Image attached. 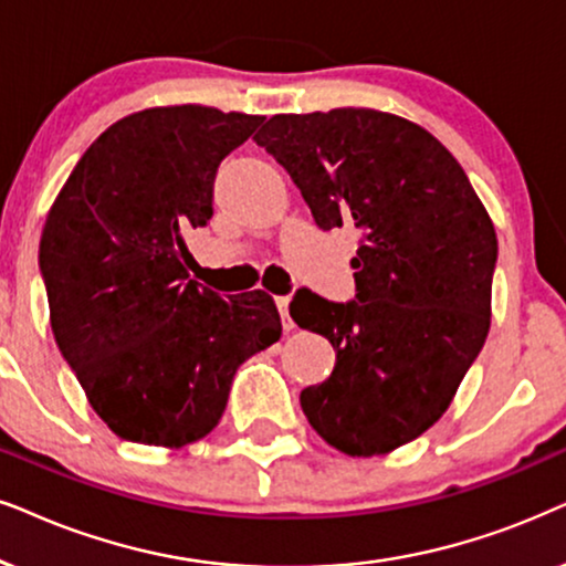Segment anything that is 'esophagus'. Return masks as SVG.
<instances>
[{
    "label": "esophagus",
    "mask_w": 566,
    "mask_h": 566,
    "mask_svg": "<svg viewBox=\"0 0 566 566\" xmlns=\"http://www.w3.org/2000/svg\"><path fill=\"white\" fill-rule=\"evenodd\" d=\"M275 304H277V312H281L283 327H285V329H293V319H291V314H289V304H291V298H289V296H277V298H275Z\"/></svg>",
    "instance_id": "esophagus-1"
}]
</instances>
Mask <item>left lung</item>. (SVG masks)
<instances>
[{"mask_svg":"<svg viewBox=\"0 0 566 566\" xmlns=\"http://www.w3.org/2000/svg\"><path fill=\"white\" fill-rule=\"evenodd\" d=\"M322 231L354 229L356 298L301 289L298 327L325 335L335 369L301 390L312 429L350 458L413 442L450 408L489 335L496 233L452 153L374 108L277 114L254 137Z\"/></svg>","mask_w":566,"mask_h":566,"instance_id":"obj_1","label":"left lung"}]
</instances>
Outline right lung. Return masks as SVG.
<instances>
[{
  "label": "right lung",
  "mask_w": 566,
  "mask_h": 566,
  "mask_svg": "<svg viewBox=\"0 0 566 566\" xmlns=\"http://www.w3.org/2000/svg\"><path fill=\"white\" fill-rule=\"evenodd\" d=\"M265 116L145 108L112 124L51 205L39 265L64 361L116 437L185 447L210 434L233 374L281 337L265 291L189 281V229L212 218L220 160Z\"/></svg>",
  "instance_id": "add662e5"
}]
</instances>
